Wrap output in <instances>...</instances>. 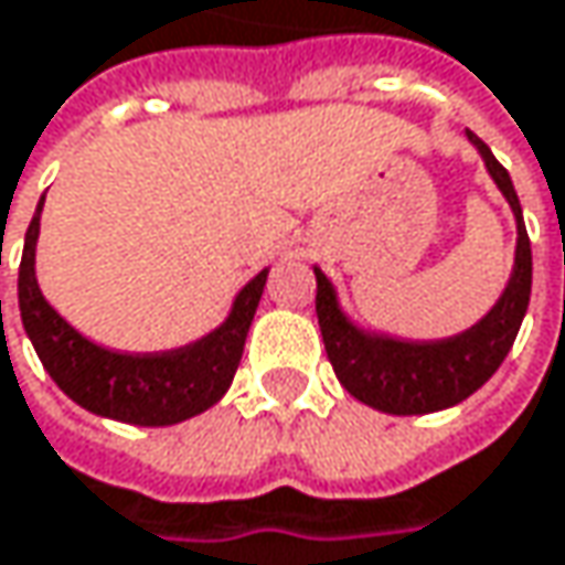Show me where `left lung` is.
I'll use <instances>...</instances> for the list:
<instances>
[{"mask_svg":"<svg viewBox=\"0 0 565 565\" xmlns=\"http://www.w3.org/2000/svg\"><path fill=\"white\" fill-rule=\"evenodd\" d=\"M468 139L478 146L484 166L504 198L514 207L518 217V256H514V276L498 299V306L446 341H396V338H374L358 331L348 318L341 316L334 302V289L316 269V312L318 328L324 338L328 361L341 381V387L361 403L393 413V416H416V413H436L446 406H456L465 396L481 387L508 358L521 321L530 302V279H533V259H530V237L521 214L518 191L511 184L508 169L491 156V149L468 132Z\"/></svg>","mask_w":565,"mask_h":565,"instance_id":"obj_1","label":"left lung"}]
</instances>
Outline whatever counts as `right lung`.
<instances>
[{
  "instance_id": "obj_1",
  "label": "right lung",
  "mask_w": 565,
  "mask_h": 565,
  "mask_svg": "<svg viewBox=\"0 0 565 565\" xmlns=\"http://www.w3.org/2000/svg\"><path fill=\"white\" fill-rule=\"evenodd\" d=\"M41 204L25 234L19 266V309L51 381L84 409L132 426H172L214 406L237 374L249 321L256 316L266 269L241 289L231 318L207 338L162 354H119L87 341L57 316L35 279Z\"/></svg>"
}]
</instances>
